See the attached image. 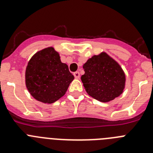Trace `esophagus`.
I'll return each instance as SVG.
<instances>
[{"instance_id":"esophagus-1","label":"esophagus","mask_w":153,"mask_h":153,"mask_svg":"<svg viewBox=\"0 0 153 153\" xmlns=\"http://www.w3.org/2000/svg\"><path fill=\"white\" fill-rule=\"evenodd\" d=\"M74 76H75V78H76V79H79V76H80V74H79V71H76V72L74 73Z\"/></svg>"}]
</instances>
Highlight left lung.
Instances as JSON below:
<instances>
[{
  "label": "left lung",
  "instance_id": "1",
  "mask_svg": "<svg viewBox=\"0 0 153 153\" xmlns=\"http://www.w3.org/2000/svg\"><path fill=\"white\" fill-rule=\"evenodd\" d=\"M83 68L85 74L81 80L90 97L107 102L123 93L126 85L125 73L106 53L93 56L83 64Z\"/></svg>",
  "mask_w": 153,
  "mask_h": 153
}]
</instances>
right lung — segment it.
<instances>
[{
    "mask_svg": "<svg viewBox=\"0 0 153 153\" xmlns=\"http://www.w3.org/2000/svg\"><path fill=\"white\" fill-rule=\"evenodd\" d=\"M74 79L68 66L62 63L59 53L52 47L36 52L25 71V83L30 95L47 104L64 96Z\"/></svg>",
    "mask_w": 153,
    "mask_h": 153,
    "instance_id": "right-lung-1",
    "label": "right lung"
}]
</instances>
